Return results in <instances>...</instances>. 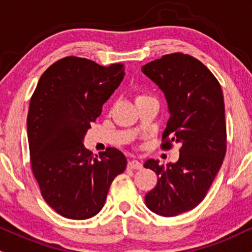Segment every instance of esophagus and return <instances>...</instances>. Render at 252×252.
Segmentation results:
<instances>
[{
	"mask_svg": "<svg viewBox=\"0 0 252 252\" xmlns=\"http://www.w3.org/2000/svg\"><path fill=\"white\" fill-rule=\"evenodd\" d=\"M128 168L131 169V170H139V169L143 168V164L137 159H132L128 163Z\"/></svg>",
	"mask_w": 252,
	"mask_h": 252,
	"instance_id": "obj_1",
	"label": "esophagus"
}]
</instances>
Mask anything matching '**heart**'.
I'll list each match as a JSON object with an SVG mask.
<instances>
[{
    "label": "heart",
    "mask_w": 252,
    "mask_h": 252,
    "mask_svg": "<svg viewBox=\"0 0 252 252\" xmlns=\"http://www.w3.org/2000/svg\"><path fill=\"white\" fill-rule=\"evenodd\" d=\"M148 96H144V95H141V96H137V98H136V101H137V99H141V98H147Z\"/></svg>",
    "instance_id": "1"
}]
</instances>
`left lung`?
Masks as SVG:
<instances>
[{"label":"left lung","instance_id":"left-lung-1","mask_svg":"<svg viewBox=\"0 0 252 252\" xmlns=\"http://www.w3.org/2000/svg\"><path fill=\"white\" fill-rule=\"evenodd\" d=\"M142 72L168 103L170 118L162 147L168 149L172 142L182 145L177 162L159 165V160L150 158L144 163L158 176L156 187L145 195V204L159 216H177L203 201L225 156L222 88L202 62L182 53L153 61L142 66Z\"/></svg>","mask_w":252,"mask_h":252}]
</instances>
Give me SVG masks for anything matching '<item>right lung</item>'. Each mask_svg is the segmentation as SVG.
Instances as JSON below:
<instances>
[{
    "instance_id": "right-lung-1",
    "label": "right lung",
    "mask_w": 252,
    "mask_h": 252,
    "mask_svg": "<svg viewBox=\"0 0 252 252\" xmlns=\"http://www.w3.org/2000/svg\"><path fill=\"white\" fill-rule=\"evenodd\" d=\"M123 64L69 56L43 72L30 99L27 132L32 174L44 201L70 220L95 216L111 182L126 168L120 150L94 156L83 145L90 124L123 81Z\"/></svg>"
}]
</instances>
